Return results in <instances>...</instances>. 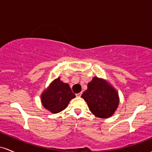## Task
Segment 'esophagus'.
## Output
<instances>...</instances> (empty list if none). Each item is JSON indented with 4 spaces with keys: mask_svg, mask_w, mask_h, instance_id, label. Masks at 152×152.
Wrapping results in <instances>:
<instances>
[{
    "mask_svg": "<svg viewBox=\"0 0 152 152\" xmlns=\"http://www.w3.org/2000/svg\"><path fill=\"white\" fill-rule=\"evenodd\" d=\"M81 95H82V93H77V94H76V96H77V97H80V96H81Z\"/></svg>",
    "mask_w": 152,
    "mask_h": 152,
    "instance_id": "esophagus-1",
    "label": "esophagus"
}]
</instances>
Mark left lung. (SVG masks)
Wrapping results in <instances>:
<instances>
[{"instance_id":"obj_1","label":"left lung","mask_w":152,"mask_h":152,"mask_svg":"<svg viewBox=\"0 0 152 152\" xmlns=\"http://www.w3.org/2000/svg\"><path fill=\"white\" fill-rule=\"evenodd\" d=\"M95 116L107 118L115 113L119 104L117 90L105 80L94 77L81 95Z\"/></svg>"}]
</instances>
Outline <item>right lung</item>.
Here are the masks:
<instances>
[{
	"label": "right lung",
	"mask_w": 152,
	"mask_h": 152,
	"mask_svg": "<svg viewBox=\"0 0 152 152\" xmlns=\"http://www.w3.org/2000/svg\"><path fill=\"white\" fill-rule=\"evenodd\" d=\"M75 95L72 92L67 83H64L58 77L52 82L47 89L41 95L43 106L52 113H57L67 108L68 103Z\"/></svg>",
	"instance_id": "add662e5"
}]
</instances>
